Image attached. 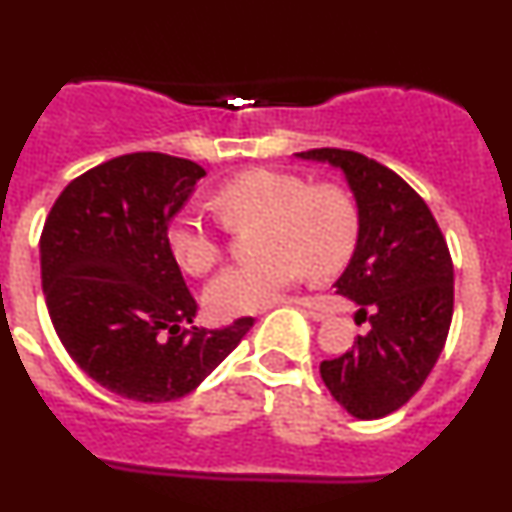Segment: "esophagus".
Returning <instances> with one entry per match:
<instances>
[{
	"label": "esophagus",
	"instance_id": "esophagus-1",
	"mask_svg": "<svg viewBox=\"0 0 512 512\" xmlns=\"http://www.w3.org/2000/svg\"><path fill=\"white\" fill-rule=\"evenodd\" d=\"M294 304H297L299 309H304V314L311 316V319H314V321H326L328 319L326 311L319 309V306H316L311 299H297V301H294Z\"/></svg>",
	"mask_w": 512,
	"mask_h": 512
}]
</instances>
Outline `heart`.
<instances>
[{"instance_id": "heart-1", "label": "heart", "mask_w": 512, "mask_h": 512, "mask_svg": "<svg viewBox=\"0 0 512 512\" xmlns=\"http://www.w3.org/2000/svg\"><path fill=\"white\" fill-rule=\"evenodd\" d=\"M211 203L225 225L257 223V260L240 262L211 279L206 306L220 319L267 309L304 272L331 277L348 265L358 245V208L336 184H309L279 169H250L213 191ZM166 242L188 274H206L223 257V238L201 215L179 213Z\"/></svg>"}]
</instances>
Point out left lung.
<instances>
[{
    "mask_svg": "<svg viewBox=\"0 0 512 512\" xmlns=\"http://www.w3.org/2000/svg\"><path fill=\"white\" fill-rule=\"evenodd\" d=\"M346 174L358 203V245L336 294L368 321L351 351L321 363L333 400L358 419H380L417 395L437 365L454 316V262L437 220L405 179L348 149H309Z\"/></svg>",
    "mask_w": 512,
    "mask_h": 512,
    "instance_id": "8db88e82",
    "label": "left lung"
}]
</instances>
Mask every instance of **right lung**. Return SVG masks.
<instances>
[{
	"mask_svg": "<svg viewBox=\"0 0 512 512\" xmlns=\"http://www.w3.org/2000/svg\"><path fill=\"white\" fill-rule=\"evenodd\" d=\"M206 176L196 161L134 152L61 191L41 233V284L63 348L95 383L137 402L196 390L250 331L193 324L198 304L166 242Z\"/></svg>",
	"mask_w": 512,
	"mask_h": 512,
	"instance_id": "add662e5",
	"label": "right lung"
}]
</instances>
